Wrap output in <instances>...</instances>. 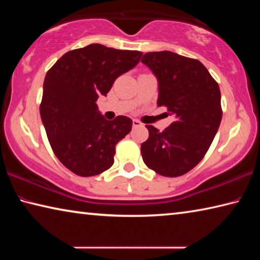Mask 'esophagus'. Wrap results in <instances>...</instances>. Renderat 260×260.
Masks as SVG:
<instances>
[{
    "label": "esophagus",
    "mask_w": 260,
    "mask_h": 260,
    "mask_svg": "<svg viewBox=\"0 0 260 260\" xmlns=\"http://www.w3.org/2000/svg\"><path fill=\"white\" fill-rule=\"evenodd\" d=\"M141 125H142V124H141V122L138 119H134L133 120V127H139Z\"/></svg>",
    "instance_id": "34e87169"
}]
</instances>
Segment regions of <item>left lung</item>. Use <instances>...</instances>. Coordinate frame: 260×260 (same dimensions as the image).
Wrapping results in <instances>:
<instances>
[{
  "mask_svg": "<svg viewBox=\"0 0 260 260\" xmlns=\"http://www.w3.org/2000/svg\"><path fill=\"white\" fill-rule=\"evenodd\" d=\"M141 61L157 78V105L174 117L162 132L146 125L143 161L158 174L180 177L199 164L217 134L222 117L219 86L200 60L172 51L147 52Z\"/></svg>",
  "mask_w": 260,
  "mask_h": 260,
  "instance_id": "left-lung-1",
  "label": "left lung"
}]
</instances>
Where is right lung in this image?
Instances as JSON below:
<instances>
[{"label":"right lung","instance_id":"1","mask_svg":"<svg viewBox=\"0 0 260 260\" xmlns=\"http://www.w3.org/2000/svg\"><path fill=\"white\" fill-rule=\"evenodd\" d=\"M142 52L99 43L64 54L47 72L40 105L48 140L61 164L93 177L113 164L116 144L132 129L131 118L107 120L96 104L116 79L138 65Z\"/></svg>","mask_w":260,"mask_h":260}]
</instances>
